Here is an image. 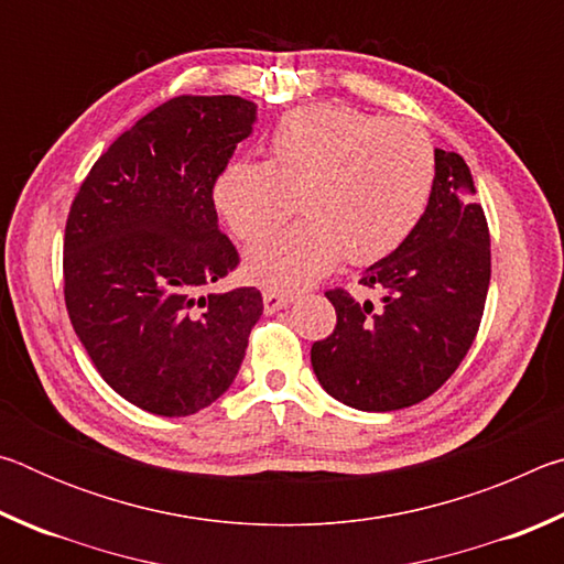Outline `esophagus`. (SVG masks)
<instances>
[{
    "instance_id": "34e87169",
    "label": "esophagus",
    "mask_w": 564,
    "mask_h": 564,
    "mask_svg": "<svg viewBox=\"0 0 564 564\" xmlns=\"http://www.w3.org/2000/svg\"><path fill=\"white\" fill-rule=\"evenodd\" d=\"M291 301H293V295H289V293H279V291H273V289H265L263 291V308H265V313L281 311Z\"/></svg>"
}]
</instances>
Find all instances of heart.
<instances>
[{
    "mask_svg": "<svg viewBox=\"0 0 564 564\" xmlns=\"http://www.w3.org/2000/svg\"><path fill=\"white\" fill-rule=\"evenodd\" d=\"M433 181L435 149L423 127L316 104L275 123L269 161L228 164L214 204L228 228L251 241L284 220L299 197L306 218L248 248L246 273L273 289H301L343 253L368 263L403 243Z\"/></svg>",
    "mask_w": 564,
    "mask_h": 564,
    "instance_id": "b5f03b06",
    "label": "heart"
}]
</instances>
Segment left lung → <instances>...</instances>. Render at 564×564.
Returning <instances> with one entry per match:
<instances>
[{"label": "left lung", "mask_w": 564, "mask_h": 564, "mask_svg": "<svg viewBox=\"0 0 564 564\" xmlns=\"http://www.w3.org/2000/svg\"><path fill=\"white\" fill-rule=\"evenodd\" d=\"M470 169L435 149L425 214L386 259L360 275L380 303L346 289L326 291L336 328L311 348L328 395L356 410L415 405L451 378L480 328L490 285V231L475 204Z\"/></svg>", "instance_id": "1"}]
</instances>
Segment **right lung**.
I'll use <instances>...</instances> for the list:
<instances>
[{
  "label": "right lung",
  "instance_id": "right-lung-1",
  "mask_svg": "<svg viewBox=\"0 0 564 564\" xmlns=\"http://www.w3.org/2000/svg\"><path fill=\"white\" fill-rule=\"evenodd\" d=\"M256 104L169 99L91 166L64 228V301L99 376L147 413L184 417L221 398L263 313L253 285L212 293L238 265L214 186Z\"/></svg>",
  "mask_w": 564,
  "mask_h": 564
}]
</instances>
